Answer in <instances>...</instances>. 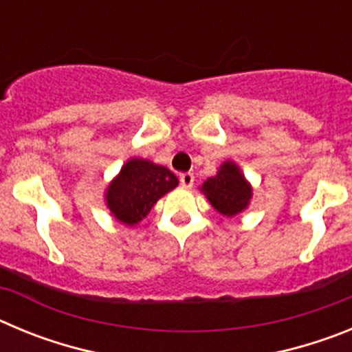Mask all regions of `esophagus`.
<instances>
[{"label":"esophagus","mask_w":352,"mask_h":352,"mask_svg":"<svg viewBox=\"0 0 352 352\" xmlns=\"http://www.w3.org/2000/svg\"><path fill=\"white\" fill-rule=\"evenodd\" d=\"M179 183H182V186H185V188H192V185H194V174L192 173L179 174Z\"/></svg>","instance_id":"esophagus-1"}]
</instances>
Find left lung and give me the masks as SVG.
Segmentation results:
<instances>
[{"label":"left lung","instance_id":"8db88e82","mask_svg":"<svg viewBox=\"0 0 352 352\" xmlns=\"http://www.w3.org/2000/svg\"><path fill=\"white\" fill-rule=\"evenodd\" d=\"M201 192L206 195L211 206L223 217H234L241 213L252 199L250 183L231 160L223 162L219 173L203 183Z\"/></svg>","mask_w":352,"mask_h":352}]
</instances>
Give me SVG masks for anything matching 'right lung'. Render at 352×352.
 I'll return each mask as SVG.
<instances>
[{
  "instance_id": "add662e5",
  "label": "right lung",
  "mask_w": 352,
  "mask_h": 352,
  "mask_svg": "<svg viewBox=\"0 0 352 352\" xmlns=\"http://www.w3.org/2000/svg\"><path fill=\"white\" fill-rule=\"evenodd\" d=\"M178 178L167 167L144 158H130L109 183L105 201L114 219L135 226L151 211L158 199L178 186Z\"/></svg>"
}]
</instances>
